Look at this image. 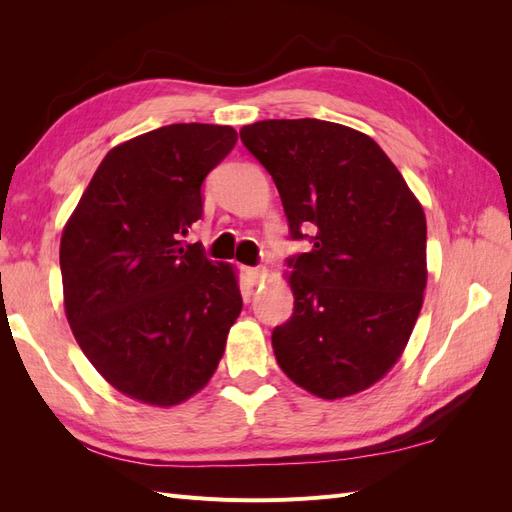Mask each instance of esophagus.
Returning <instances> with one entry per match:
<instances>
[{
  "instance_id": "esophagus-1",
  "label": "esophagus",
  "mask_w": 512,
  "mask_h": 512,
  "mask_svg": "<svg viewBox=\"0 0 512 512\" xmlns=\"http://www.w3.org/2000/svg\"><path fill=\"white\" fill-rule=\"evenodd\" d=\"M245 275H247V280H250L252 284H260L267 277V269L265 267H252V269L245 271Z\"/></svg>"
}]
</instances>
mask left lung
<instances>
[{
    "label": "left lung",
    "instance_id": "1",
    "mask_svg": "<svg viewBox=\"0 0 512 512\" xmlns=\"http://www.w3.org/2000/svg\"><path fill=\"white\" fill-rule=\"evenodd\" d=\"M239 134L277 185L290 239L312 243L288 258L294 312L273 329L275 359L322 399L365 391L397 363L421 312L423 207L363 132L320 119H267Z\"/></svg>",
    "mask_w": 512,
    "mask_h": 512
}]
</instances>
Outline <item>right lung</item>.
Returning <instances> with one entry per match:
<instances>
[{"label":"right lung","instance_id":"add662e5","mask_svg":"<svg viewBox=\"0 0 512 512\" xmlns=\"http://www.w3.org/2000/svg\"><path fill=\"white\" fill-rule=\"evenodd\" d=\"M230 126L173 123L117 145L59 245L70 329L102 378L151 406L181 404L218 367L243 299L232 267L185 237Z\"/></svg>","mask_w":512,"mask_h":512}]
</instances>
